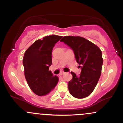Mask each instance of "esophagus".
<instances>
[{"label": "esophagus", "mask_w": 123, "mask_h": 123, "mask_svg": "<svg viewBox=\"0 0 123 123\" xmlns=\"http://www.w3.org/2000/svg\"><path fill=\"white\" fill-rule=\"evenodd\" d=\"M64 74H65V72H61L59 73V76H62V75Z\"/></svg>", "instance_id": "34e87169"}]
</instances>
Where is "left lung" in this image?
<instances>
[{
  "mask_svg": "<svg viewBox=\"0 0 123 123\" xmlns=\"http://www.w3.org/2000/svg\"><path fill=\"white\" fill-rule=\"evenodd\" d=\"M72 49L76 60L81 67V73L68 81L70 93L77 98L87 97L93 92L101 73L103 60L101 50L89 40L80 36H64L60 40Z\"/></svg>",
  "mask_w": 123,
  "mask_h": 123,
  "instance_id": "1",
  "label": "left lung"
}]
</instances>
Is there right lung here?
I'll return each instance as SVG.
<instances>
[{
	"label": "right lung",
	"mask_w": 123,
	"mask_h": 123,
	"mask_svg": "<svg viewBox=\"0 0 123 123\" xmlns=\"http://www.w3.org/2000/svg\"><path fill=\"white\" fill-rule=\"evenodd\" d=\"M62 37L46 36L36 41L25 51L23 59L25 78L30 89L37 96L48 95L58 82V77L49 68L52 64L53 49Z\"/></svg>",
	"instance_id": "1"
}]
</instances>
